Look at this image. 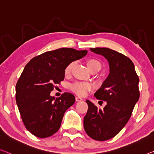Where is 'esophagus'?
I'll return each mask as SVG.
<instances>
[{
	"label": "esophagus",
	"instance_id": "1",
	"mask_svg": "<svg viewBox=\"0 0 154 154\" xmlns=\"http://www.w3.org/2000/svg\"><path fill=\"white\" fill-rule=\"evenodd\" d=\"M75 100H76L77 102H81V101L83 100V99H82V98L80 97H75Z\"/></svg>",
	"mask_w": 154,
	"mask_h": 154
}]
</instances>
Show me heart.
Masks as SVG:
<instances>
[{
  "mask_svg": "<svg viewBox=\"0 0 154 154\" xmlns=\"http://www.w3.org/2000/svg\"><path fill=\"white\" fill-rule=\"evenodd\" d=\"M87 66L88 69L91 70L93 69L100 70L102 65L99 61L95 59H91L87 61ZM72 66V63H70L66 66L65 69V74L68 75L70 72L71 68ZM92 88V85L90 83L87 82H75V84L71 85L70 88L74 93L79 95H84L87 93V91L91 90Z\"/></svg>",
  "mask_w": 154,
  "mask_h": 154,
  "instance_id": "heart-1",
  "label": "heart"
}]
</instances>
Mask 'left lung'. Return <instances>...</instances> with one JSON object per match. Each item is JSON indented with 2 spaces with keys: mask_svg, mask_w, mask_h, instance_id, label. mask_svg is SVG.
<instances>
[{
  "mask_svg": "<svg viewBox=\"0 0 154 154\" xmlns=\"http://www.w3.org/2000/svg\"><path fill=\"white\" fill-rule=\"evenodd\" d=\"M90 50L109 62V74L94 94L107 104L102 110L86 100L88 109L84 118V127L91 138L104 141L116 136L130 119L140 97L139 78L134 63L124 54L106 48Z\"/></svg>",
  "mask_w": 154,
  "mask_h": 154,
  "instance_id": "1",
  "label": "left lung"
}]
</instances>
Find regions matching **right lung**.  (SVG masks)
I'll return each mask as SVG.
<instances>
[{
  "label": "right lung",
  "mask_w": 154,
  "mask_h": 154,
  "mask_svg": "<svg viewBox=\"0 0 154 154\" xmlns=\"http://www.w3.org/2000/svg\"><path fill=\"white\" fill-rule=\"evenodd\" d=\"M87 52L59 48L34 57L24 68L16 86V101L25 126L34 136L45 138L59 129L63 115L75 97L65 93L55 99L50 93L54 84L64 79L66 66Z\"/></svg>",
  "instance_id": "obj_1"
}]
</instances>
